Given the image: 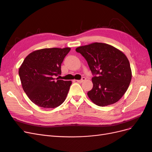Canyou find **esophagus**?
Listing matches in <instances>:
<instances>
[{"instance_id": "obj_1", "label": "esophagus", "mask_w": 152, "mask_h": 152, "mask_svg": "<svg viewBox=\"0 0 152 152\" xmlns=\"http://www.w3.org/2000/svg\"><path fill=\"white\" fill-rule=\"evenodd\" d=\"M86 80V79L85 77H82V79H80V80H77V82H79V83H82V82H83L85 81Z\"/></svg>"}]
</instances>
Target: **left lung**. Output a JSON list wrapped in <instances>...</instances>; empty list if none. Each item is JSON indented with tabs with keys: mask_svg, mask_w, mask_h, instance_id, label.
<instances>
[{
	"mask_svg": "<svg viewBox=\"0 0 152 152\" xmlns=\"http://www.w3.org/2000/svg\"><path fill=\"white\" fill-rule=\"evenodd\" d=\"M88 63L93 87L87 93L96 105L117 102L127 90L132 78L130 63L120 50L104 43L94 42L76 48Z\"/></svg>",
	"mask_w": 152,
	"mask_h": 152,
	"instance_id": "obj_1",
	"label": "left lung"
}]
</instances>
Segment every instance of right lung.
Segmentation results:
<instances>
[{
	"instance_id": "right-lung-1",
	"label": "right lung",
	"mask_w": 152,
	"mask_h": 152,
	"mask_svg": "<svg viewBox=\"0 0 152 152\" xmlns=\"http://www.w3.org/2000/svg\"><path fill=\"white\" fill-rule=\"evenodd\" d=\"M70 48H45L29 54L19 68L22 87L39 107L53 108L66 99L72 81L54 79L61 75V65Z\"/></svg>"
}]
</instances>
